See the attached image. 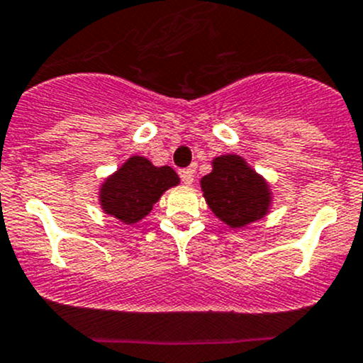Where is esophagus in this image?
<instances>
[{
  "label": "esophagus",
  "instance_id": "34e87169",
  "mask_svg": "<svg viewBox=\"0 0 363 363\" xmlns=\"http://www.w3.org/2000/svg\"><path fill=\"white\" fill-rule=\"evenodd\" d=\"M179 175H181L182 182L184 184H193V177H194V167H189V169H182L179 170Z\"/></svg>",
  "mask_w": 363,
  "mask_h": 363
}]
</instances>
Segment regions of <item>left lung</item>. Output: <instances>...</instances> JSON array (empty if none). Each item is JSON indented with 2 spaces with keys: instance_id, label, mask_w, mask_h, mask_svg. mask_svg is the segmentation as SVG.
Here are the masks:
<instances>
[{
  "instance_id": "left-lung-1",
  "label": "left lung",
  "mask_w": 363,
  "mask_h": 363,
  "mask_svg": "<svg viewBox=\"0 0 363 363\" xmlns=\"http://www.w3.org/2000/svg\"><path fill=\"white\" fill-rule=\"evenodd\" d=\"M200 188L213 216L233 230L261 220L273 203L269 182L240 155L216 156Z\"/></svg>"
}]
</instances>
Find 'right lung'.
Instances as JSON below:
<instances>
[{"label":"right lung","instance_id":"right-lung-1","mask_svg":"<svg viewBox=\"0 0 363 363\" xmlns=\"http://www.w3.org/2000/svg\"><path fill=\"white\" fill-rule=\"evenodd\" d=\"M179 182L181 179L174 169L155 167L147 158L135 155L104 179L99 188V205L104 213L132 226L143 220L162 194Z\"/></svg>","mask_w":363,"mask_h":363}]
</instances>
